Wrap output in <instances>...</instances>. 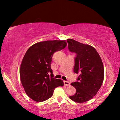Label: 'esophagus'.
Segmentation results:
<instances>
[{"label": "esophagus", "instance_id": "obj_1", "mask_svg": "<svg viewBox=\"0 0 120 120\" xmlns=\"http://www.w3.org/2000/svg\"><path fill=\"white\" fill-rule=\"evenodd\" d=\"M64 85H65V86H69L70 85V83L68 81H64Z\"/></svg>", "mask_w": 120, "mask_h": 120}]
</instances>
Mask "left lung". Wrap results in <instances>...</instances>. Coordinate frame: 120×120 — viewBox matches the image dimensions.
Here are the masks:
<instances>
[{
  "label": "left lung",
  "mask_w": 120,
  "mask_h": 120,
  "mask_svg": "<svg viewBox=\"0 0 120 120\" xmlns=\"http://www.w3.org/2000/svg\"><path fill=\"white\" fill-rule=\"evenodd\" d=\"M70 51L76 53L74 72L80 73L78 81L71 83L76 93L69 98L76 103L87 101L95 96L102 85L104 69L101 59L96 49L72 39H67Z\"/></svg>",
  "instance_id": "obj_1"
}]
</instances>
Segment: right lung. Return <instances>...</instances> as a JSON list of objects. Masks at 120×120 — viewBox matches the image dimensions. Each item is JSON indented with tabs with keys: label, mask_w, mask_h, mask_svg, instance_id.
<instances>
[{
	"label": "right lung",
	"mask_w": 120,
	"mask_h": 120,
	"mask_svg": "<svg viewBox=\"0 0 120 120\" xmlns=\"http://www.w3.org/2000/svg\"><path fill=\"white\" fill-rule=\"evenodd\" d=\"M66 46L65 40H47L34 44L26 52L19 75L26 93L34 101L48 99L55 88L64 85L62 80L53 78L51 63L53 53Z\"/></svg>",
	"instance_id": "1"
}]
</instances>
